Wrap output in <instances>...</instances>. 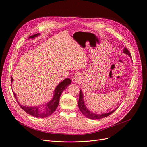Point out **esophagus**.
Here are the masks:
<instances>
[{
  "label": "esophagus",
  "mask_w": 147,
  "mask_h": 147,
  "mask_svg": "<svg viewBox=\"0 0 147 147\" xmlns=\"http://www.w3.org/2000/svg\"><path fill=\"white\" fill-rule=\"evenodd\" d=\"M80 77H79V76H78V75H75V76H74V80H75V81H76V82L77 81H78V80L80 79L79 78Z\"/></svg>",
  "instance_id": "esophagus-1"
}]
</instances>
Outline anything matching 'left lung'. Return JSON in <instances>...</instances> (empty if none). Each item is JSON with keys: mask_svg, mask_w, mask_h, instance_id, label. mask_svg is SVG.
<instances>
[{"mask_svg": "<svg viewBox=\"0 0 147 147\" xmlns=\"http://www.w3.org/2000/svg\"><path fill=\"white\" fill-rule=\"evenodd\" d=\"M124 53H125L126 54H128L130 57H131L130 52V51L128 50L127 48H124ZM78 107H79L80 111L82 112V113H83L86 117H87V118H89V119H94V120L99 119L105 118V117H107V116H109L110 115H111L112 113H113L117 109L116 108L114 110L110 111V112H109V113H104V114H96V113H94L92 112V111H90L85 106V104H84V99H83V93H82V91L81 90H80V96H79V100H78Z\"/></svg>", "mask_w": 147, "mask_h": 147, "instance_id": "1", "label": "left lung"}]
</instances>
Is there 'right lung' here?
Returning a JSON list of instances; mask_svg holds the SVG:
<instances>
[{
  "mask_svg": "<svg viewBox=\"0 0 147 147\" xmlns=\"http://www.w3.org/2000/svg\"><path fill=\"white\" fill-rule=\"evenodd\" d=\"M38 35H40V34H34L33 36L29 37V38H33L34 37L38 36ZM13 81V78H12V77H11V83H12ZM70 83H71V80L70 78H66L64 80H63L61 83H60L57 86L56 89H55L53 99L42 107H39L38 106L26 107V106H24V105H20L17 101V102L20 105V107L29 115H31L35 117H37V118H46V117H48L51 114H52V113H53L54 111L56 110L57 107L58 105V104H59L60 98L62 92L66 89L67 86ZM13 92L14 97L16 99V95L14 92Z\"/></svg>",
  "mask_w": 147,
  "mask_h": 147,
  "instance_id": "1",
  "label": "right lung"
}]
</instances>
